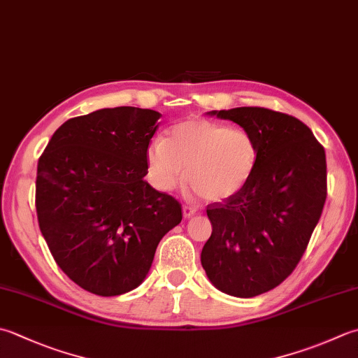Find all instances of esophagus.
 Segmentation results:
<instances>
[{"label": "esophagus", "mask_w": 358, "mask_h": 358, "mask_svg": "<svg viewBox=\"0 0 358 358\" xmlns=\"http://www.w3.org/2000/svg\"><path fill=\"white\" fill-rule=\"evenodd\" d=\"M195 213H197V208H195V206H192V205H185L183 206V215L186 217V219L192 217Z\"/></svg>", "instance_id": "obj_1"}]
</instances>
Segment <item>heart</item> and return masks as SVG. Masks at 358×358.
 <instances>
[{"mask_svg": "<svg viewBox=\"0 0 358 358\" xmlns=\"http://www.w3.org/2000/svg\"><path fill=\"white\" fill-rule=\"evenodd\" d=\"M257 159L259 147L251 133L206 119L177 124L169 138L152 139L145 152L153 186L169 192L187 178L205 200L241 192L253 177Z\"/></svg>", "mask_w": 358, "mask_h": 358, "instance_id": "1", "label": "heart"}]
</instances>
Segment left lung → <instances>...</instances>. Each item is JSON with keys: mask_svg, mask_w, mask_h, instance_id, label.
Returning a JSON list of instances; mask_svg holds the SVG:
<instances>
[{"mask_svg": "<svg viewBox=\"0 0 358 358\" xmlns=\"http://www.w3.org/2000/svg\"><path fill=\"white\" fill-rule=\"evenodd\" d=\"M253 135L259 147L250 183L208 205L213 233L201 265L217 289L253 298L275 289L303 257L327 195L326 153L312 130L262 107L209 111Z\"/></svg>", "mask_w": 358, "mask_h": 358, "instance_id": "1", "label": "left lung"}]
</instances>
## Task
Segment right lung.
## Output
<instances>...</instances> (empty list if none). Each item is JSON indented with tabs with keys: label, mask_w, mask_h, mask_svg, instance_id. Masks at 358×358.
Segmentation results:
<instances>
[{
	"label": "right lung",
	"mask_w": 358,
	"mask_h": 358,
	"mask_svg": "<svg viewBox=\"0 0 358 358\" xmlns=\"http://www.w3.org/2000/svg\"><path fill=\"white\" fill-rule=\"evenodd\" d=\"M159 117L116 107L68 119L38 159L41 234L62 271L94 295L136 289L159 241L183 217L177 200L144 180Z\"/></svg>",
	"instance_id": "1"
}]
</instances>
